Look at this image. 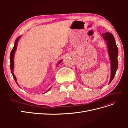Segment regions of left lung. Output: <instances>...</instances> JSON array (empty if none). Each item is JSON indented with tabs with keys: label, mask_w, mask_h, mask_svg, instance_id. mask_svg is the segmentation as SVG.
Wrapping results in <instances>:
<instances>
[{
	"label": "left lung",
	"mask_w": 128,
	"mask_h": 128,
	"mask_svg": "<svg viewBox=\"0 0 128 128\" xmlns=\"http://www.w3.org/2000/svg\"><path fill=\"white\" fill-rule=\"evenodd\" d=\"M104 38L106 40L108 53L111 63V76L110 83L113 80L118 67V48L113 34L110 32H105L102 34Z\"/></svg>",
	"instance_id": "obj_1"
}]
</instances>
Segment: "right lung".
Here are the masks:
<instances>
[{
    "instance_id": "obj_1",
    "label": "right lung",
    "mask_w": 128,
    "mask_h": 128,
    "mask_svg": "<svg viewBox=\"0 0 128 128\" xmlns=\"http://www.w3.org/2000/svg\"><path fill=\"white\" fill-rule=\"evenodd\" d=\"M20 37H18L16 40H15V44H14V46L13 47L12 50L11 52H10V71H11V73L12 74L13 76V78L15 81V82H16L17 83V82H16V77H15V75H14L13 74V69H14V53H15V51H16V46H17V43H18V42L19 40V38H20ZM62 60H61L60 61H59V62L58 63V64H60ZM50 88L48 89L49 91L50 90ZM47 91V92H48Z\"/></svg>"
}]
</instances>
